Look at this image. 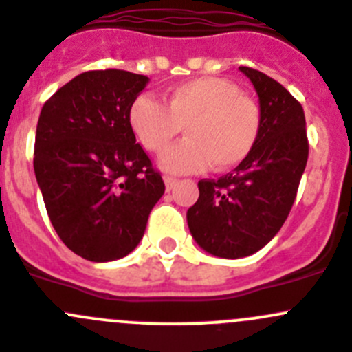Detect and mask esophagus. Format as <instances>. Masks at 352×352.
<instances>
[{
  "mask_svg": "<svg viewBox=\"0 0 352 352\" xmlns=\"http://www.w3.org/2000/svg\"><path fill=\"white\" fill-rule=\"evenodd\" d=\"M164 182H166L167 192H170V190H173L174 186L178 185L179 179H178V178H174V176H169V174H166V176H164Z\"/></svg>",
  "mask_w": 352,
  "mask_h": 352,
  "instance_id": "34e87169",
  "label": "esophagus"
}]
</instances>
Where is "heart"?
Instances as JSON below:
<instances>
[{"mask_svg":"<svg viewBox=\"0 0 352 352\" xmlns=\"http://www.w3.org/2000/svg\"><path fill=\"white\" fill-rule=\"evenodd\" d=\"M166 103L152 95L136 96L129 126L148 152L162 153L182 133L188 138L170 148L160 164L169 173H197L239 166L256 148L263 131V110L235 82L204 76L166 91Z\"/></svg>","mask_w":352,"mask_h":352,"instance_id":"heart-1","label":"heart"}]
</instances>
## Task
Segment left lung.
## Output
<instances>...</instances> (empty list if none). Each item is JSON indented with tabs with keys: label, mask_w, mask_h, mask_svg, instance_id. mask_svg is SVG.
Here are the masks:
<instances>
[{
	"label": "left lung",
	"mask_w": 352,
	"mask_h": 352,
	"mask_svg": "<svg viewBox=\"0 0 352 352\" xmlns=\"http://www.w3.org/2000/svg\"><path fill=\"white\" fill-rule=\"evenodd\" d=\"M259 96L263 131L249 157L217 179H200L186 212L195 242L239 259L263 249L283 226L306 169L309 143L302 105L273 78L240 67Z\"/></svg>",
	"instance_id": "obj_1"
}]
</instances>
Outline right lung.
Wrapping results in <instances>:
<instances>
[{
	"label": "right lung",
	"instance_id": "right-lung-1",
	"mask_svg": "<svg viewBox=\"0 0 352 352\" xmlns=\"http://www.w3.org/2000/svg\"><path fill=\"white\" fill-rule=\"evenodd\" d=\"M148 82L128 70H88L46 100L34 173L56 235L95 263L128 256L166 185L128 120Z\"/></svg>",
	"mask_w": 352,
	"mask_h": 352
}]
</instances>
